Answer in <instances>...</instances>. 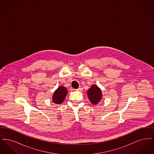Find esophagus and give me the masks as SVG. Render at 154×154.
Instances as JSON below:
<instances>
[{
  "instance_id": "1",
  "label": "esophagus",
  "mask_w": 154,
  "mask_h": 154,
  "mask_svg": "<svg viewBox=\"0 0 154 154\" xmlns=\"http://www.w3.org/2000/svg\"><path fill=\"white\" fill-rule=\"evenodd\" d=\"M76 91H78L81 92V91H82V88H81V87H79L78 89H76Z\"/></svg>"
}]
</instances>
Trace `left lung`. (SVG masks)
I'll return each instance as SVG.
<instances>
[{
    "label": "left lung",
    "instance_id": "1",
    "mask_svg": "<svg viewBox=\"0 0 154 154\" xmlns=\"http://www.w3.org/2000/svg\"><path fill=\"white\" fill-rule=\"evenodd\" d=\"M87 95L90 102L96 105L99 102L102 97V91L96 85H93L87 91Z\"/></svg>",
    "mask_w": 154,
    "mask_h": 154
}]
</instances>
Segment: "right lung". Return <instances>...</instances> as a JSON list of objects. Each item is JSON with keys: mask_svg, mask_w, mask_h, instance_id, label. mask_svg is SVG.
<instances>
[{"mask_svg": "<svg viewBox=\"0 0 154 154\" xmlns=\"http://www.w3.org/2000/svg\"><path fill=\"white\" fill-rule=\"evenodd\" d=\"M67 93V90L65 87H59L53 94L52 102L55 104H60L63 102Z\"/></svg>", "mask_w": 154, "mask_h": 154, "instance_id": "right-lung-1", "label": "right lung"}]
</instances>
